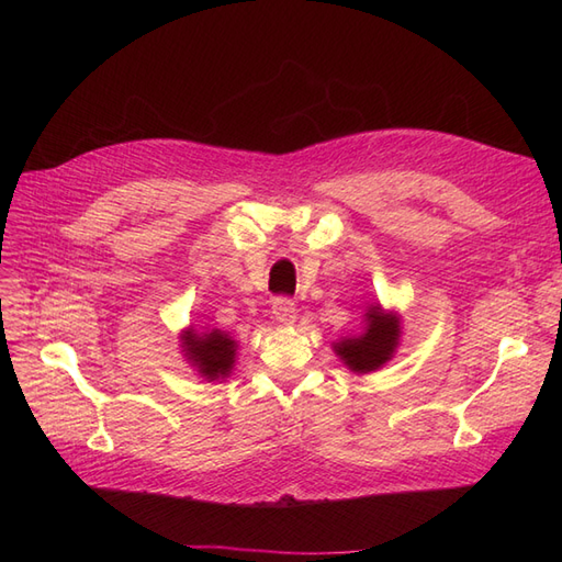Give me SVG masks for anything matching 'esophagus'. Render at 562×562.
Masks as SVG:
<instances>
[{"label": "esophagus", "instance_id": "34e87169", "mask_svg": "<svg viewBox=\"0 0 562 562\" xmlns=\"http://www.w3.org/2000/svg\"><path fill=\"white\" fill-rule=\"evenodd\" d=\"M271 314H274V318L281 323V326H293L297 318L295 302L279 297V300H274V304H271Z\"/></svg>", "mask_w": 562, "mask_h": 562}]
</instances>
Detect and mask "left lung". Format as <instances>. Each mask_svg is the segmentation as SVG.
Here are the masks:
<instances>
[{
    "instance_id": "left-lung-1",
    "label": "left lung",
    "mask_w": 562,
    "mask_h": 562,
    "mask_svg": "<svg viewBox=\"0 0 562 562\" xmlns=\"http://www.w3.org/2000/svg\"><path fill=\"white\" fill-rule=\"evenodd\" d=\"M403 318L394 310H384L380 302L368 304L363 314V330L339 337L333 351L356 375H368L384 368L401 347Z\"/></svg>"
}]
</instances>
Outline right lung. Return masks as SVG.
I'll return each mask as SVG.
<instances>
[{
    "label": "right lung",
    "instance_id": "add662e5",
    "mask_svg": "<svg viewBox=\"0 0 562 562\" xmlns=\"http://www.w3.org/2000/svg\"><path fill=\"white\" fill-rule=\"evenodd\" d=\"M182 359L190 363L203 380L215 382L232 375L236 366L239 345L236 339L220 328H194L180 330Z\"/></svg>",
    "mask_w": 562,
    "mask_h": 562
}]
</instances>
